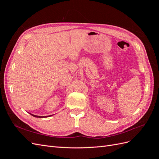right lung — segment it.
I'll list each match as a JSON object with an SVG mask.
<instances>
[{"label":"right lung","mask_w":159,"mask_h":159,"mask_svg":"<svg viewBox=\"0 0 159 159\" xmlns=\"http://www.w3.org/2000/svg\"><path fill=\"white\" fill-rule=\"evenodd\" d=\"M30 115H32V116H34V117H39V118H42V117H42V116H38V115H34L31 114V113H30ZM50 116H51V115H49V117H50Z\"/></svg>","instance_id":"right-lung-1"}]
</instances>
